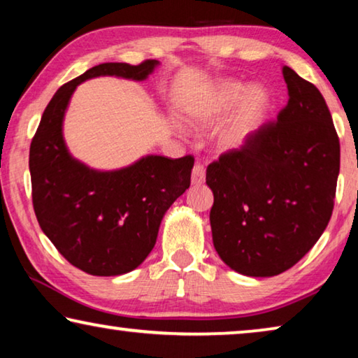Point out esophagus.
<instances>
[{
    "label": "esophagus",
    "mask_w": 358,
    "mask_h": 358,
    "mask_svg": "<svg viewBox=\"0 0 358 358\" xmlns=\"http://www.w3.org/2000/svg\"><path fill=\"white\" fill-rule=\"evenodd\" d=\"M206 180V165L201 161H197L193 167V173H191V181L193 185H202Z\"/></svg>",
    "instance_id": "obj_1"
}]
</instances>
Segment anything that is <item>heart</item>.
<instances>
[{"mask_svg":"<svg viewBox=\"0 0 358 358\" xmlns=\"http://www.w3.org/2000/svg\"><path fill=\"white\" fill-rule=\"evenodd\" d=\"M266 93L262 87H246L236 82H223L213 90L204 103L191 109L189 119L196 125H213L225 119L239 106L236 114L218 135L222 151H238L246 145L266 108Z\"/></svg>","mask_w":358,"mask_h":358,"instance_id":"obj_1","label":"heart"}]
</instances>
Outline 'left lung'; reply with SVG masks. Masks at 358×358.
Here are the masks:
<instances>
[{
    "instance_id": "1",
    "label": "left lung",
    "mask_w": 358,
    "mask_h": 358,
    "mask_svg": "<svg viewBox=\"0 0 358 358\" xmlns=\"http://www.w3.org/2000/svg\"><path fill=\"white\" fill-rule=\"evenodd\" d=\"M289 101L276 122L250 133L238 151L209 164L212 239L220 259L248 276L296 265L331 218L341 148L315 85L282 67Z\"/></svg>"
}]
</instances>
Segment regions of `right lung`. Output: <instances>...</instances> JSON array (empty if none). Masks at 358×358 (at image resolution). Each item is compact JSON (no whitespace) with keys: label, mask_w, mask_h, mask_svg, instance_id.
<instances>
[{"label":"right lung","mask_w":358,"mask_h":358,"mask_svg":"<svg viewBox=\"0 0 358 358\" xmlns=\"http://www.w3.org/2000/svg\"><path fill=\"white\" fill-rule=\"evenodd\" d=\"M104 62L57 90L30 145L34 210L43 233L85 273L115 276L135 270L156 244L164 213L189 188L193 156H148L130 167L98 172L69 154L62 120L77 85L99 76L141 80L157 66Z\"/></svg>","instance_id":"add662e5"}]
</instances>
